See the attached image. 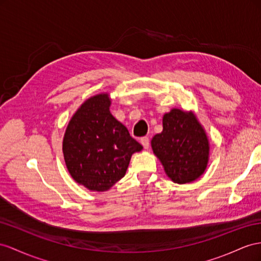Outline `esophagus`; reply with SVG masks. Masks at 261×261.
Instances as JSON below:
<instances>
[{
    "label": "esophagus",
    "instance_id": "obj_1",
    "mask_svg": "<svg viewBox=\"0 0 261 261\" xmlns=\"http://www.w3.org/2000/svg\"><path fill=\"white\" fill-rule=\"evenodd\" d=\"M140 142H141V144L143 145L144 149H149V145H150V140L148 137H143L141 138V140H140Z\"/></svg>",
    "mask_w": 261,
    "mask_h": 261
}]
</instances>
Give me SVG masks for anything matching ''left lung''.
I'll return each instance as SVG.
<instances>
[{
    "instance_id": "left-lung-1",
    "label": "left lung",
    "mask_w": 261,
    "mask_h": 261,
    "mask_svg": "<svg viewBox=\"0 0 261 261\" xmlns=\"http://www.w3.org/2000/svg\"><path fill=\"white\" fill-rule=\"evenodd\" d=\"M163 130L151 140L153 153L173 182L186 184L202 176L210 160V141L193 111L173 108L163 116Z\"/></svg>"
}]
</instances>
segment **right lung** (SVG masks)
Here are the masks:
<instances>
[{"label": "right lung", "mask_w": 261, "mask_h": 261, "mask_svg": "<svg viewBox=\"0 0 261 261\" xmlns=\"http://www.w3.org/2000/svg\"><path fill=\"white\" fill-rule=\"evenodd\" d=\"M111 98L100 92L73 113L63 139L66 168L73 181L92 192H106L120 181L133 153L143 148L110 112Z\"/></svg>", "instance_id": "obj_1"}]
</instances>
